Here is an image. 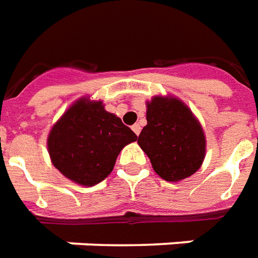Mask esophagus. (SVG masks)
I'll list each match as a JSON object with an SVG mask.
<instances>
[{"instance_id":"esophagus-1","label":"esophagus","mask_w":258,"mask_h":258,"mask_svg":"<svg viewBox=\"0 0 258 258\" xmlns=\"http://www.w3.org/2000/svg\"><path fill=\"white\" fill-rule=\"evenodd\" d=\"M131 128H133V131L136 133L137 136H140V133H141V125H140V124H134Z\"/></svg>"}]
</instances>
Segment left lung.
<instances>
[{
  "instance_id": "left-lung-1",
  "label": "left lung",
  "mask_w": 258,
  "mask_h": 258,
  "mask_svg": "<svg viewBox=\"0 0 258 258\" xmlns=\"http://www.w3.org/2000/svg\"><path fill=\"white\" fill-rule=\"evenodd\" d=\"M138 145L161 178L176 182L202 165L206 141L188 107L178 99L158 96L147 103V125L138 136Z\"/></svg>"
}]
</instances>
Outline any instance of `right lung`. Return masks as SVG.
Segmentation results:
<instances>
[{"instance_id":"obj_1","label":"right lung","mask_w":258,"mask_h":258,"mask_svg":"<svg viewBox=\"0 0 258 258\" xmlns=\"http://www.w3.org/2000/svg\"><path fill=\"white\" fill-rule=\"evenodd\" d=\"M134 131L107 113L101 101L80 99L50 130L48 150L53 165L76 183L93 186L113 171Z\"/></svg>"}]
</instances>
